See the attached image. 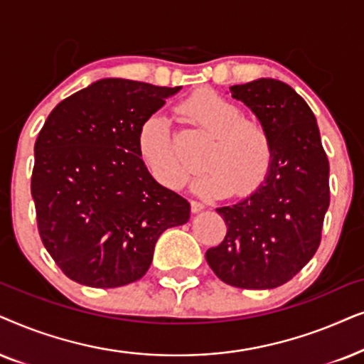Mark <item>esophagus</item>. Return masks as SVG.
Listing matches in <instances>:
<instances>
[{
	"mask_svg": "<svg viewBox=\"0 0 364 364\" xmlns=\"http://www.w3.org/2000/svg\"><path fill=\"white\" fill-rule=\"evenodd\" d=\"M190 205H191V211H193V213H200V211H203V210H205V208H206L205 203L195 201V200H193V201L190 203Z\"/></svg>",
	"mask_w": 364,
	"mask_h": 364,
	"instance_id": "esophagus-1",
	"label": "esophagus"
}]
</instances>
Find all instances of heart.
I'll list each match as a JSON object with an SVG mask.
<instances>
[{
    "instance_id": "obj_1",
    "label": "heart",
    "mask_w": 364,
    "mask_h": 364,
    "mask_svg": "<svg viewBox=\"0 0 364 364\" xmlns=\"http://www.w3.org/2000/svg\"><path fill=\"white\" fill-rule=\"evenodd\" d=\"M179 114L213 138L203 156L206 169L193 181L200 195H246L256 190L273 161V139L259 119L213 90H200L179 105ZM138 151L149 171L166 188H179L188 169L179 158L168 119L153 114L138 133Z\"/></svg>"
}]
</instances>
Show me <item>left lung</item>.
<instances>
[{
	"mask_svg": "<svg viewBox=\"0 0 364 364\" xmlns=\"http://www.w3.org/2000/svg\"><path fill=\"white\" fill-rule=\"evenodd\" d=\"M273 139V161L250 196L216 208L228 231L206 261L226 284L278 288L316 253L329 206V163L316 118L291 86L259 77L230 88Z\"/></svg>",
	"mask_w": 364,
	"mask_h": 364,
	"instance_id": "left-lung-1",
	"label": "left lung"
}]
</instances>
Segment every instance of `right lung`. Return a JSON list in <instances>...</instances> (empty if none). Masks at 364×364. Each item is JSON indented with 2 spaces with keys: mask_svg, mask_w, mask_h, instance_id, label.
<instances>
[{
  "mask_svg": "<svg viewBox=\"0 0 364 364\" xmlns=\"http://www.w3.org/2000/svg\"><path fill=\"white\" fill-rule=\"evenodd\" d=\"M179 90L105 77L63 100L43 124L31 176L38 231L76 283L138 281L161 232L190 220V203L159 185L138 151L141 124Z\"/></svg>",
  "mask_w": 364,
  "mask_h": 364,
  "instance_id": "obj_1",
  "label": "right lung"
}]
</instances>
